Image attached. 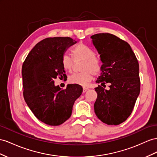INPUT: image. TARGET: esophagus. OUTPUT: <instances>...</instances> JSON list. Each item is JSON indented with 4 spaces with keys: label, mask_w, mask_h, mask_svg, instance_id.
Here are the masks:
<instances>
[{
    "label": "esophagus",
    "mask_w": 157,
    "mask_h": 157,
    "mask_svg": "<svg viewBox=\"0 0 157 157\" xmlns=\"http://www.w3.org/2000/svg\"><path fill=\"white\" fill-rule=\"evenodd\" d=\"M87 90H88V88L83 87V93H85V92H86Z\"/></svg>",
    "instance_id": "34e87169"
}]
</instances>
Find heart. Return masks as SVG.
Segmentation results:
<instances>
[{
  "label": "heart",
  "mask_w": 157,
  "mask_h": 157,
  "mask_svg": "<svg viewBox=\"0 0 157 157\" xmlns=\"http://www.w3.org/2000/svg\"><path fill=\"white\" fill-rule=\"evenodd\" d=\"M75 62L82 61L80 70L81 72L71 74L68 81L78 85L86 86L93 78L97 75L101 69V64L98 57L95 56L94 52L83 43H79L71 51ZM69 55L64 54L62 58V65L66 71H71L74 68V62Z\"/></svg>",
  "instance_id": "heart-1"
}]
</instances>
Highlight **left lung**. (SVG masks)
Masks as SVG:
<instances>
[{"instance_id":"8db88e82","label":"left lung","mask_w":157,"mask_h":157,"mask_svg":"<svg viewBox=\"0 0 157 157\" xmlns=\"http://www.w3.org/2000/svg\"><path fill=\"white\" fill-rule=\"evenodd\" d=\"M91 38L103 63L95 82L110 84L108 90L99 85L95 88V113L103 123L117 125L129 117L140 93L138 60L129 44L113 34H96Z\"/></svg>"}]
</instances>
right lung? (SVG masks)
Here are the masks:
<instances>
[{"label": "right lung", "instance_id": "obj_1", "mask_svg": "<svg viewBox=\"0 0 157 157\" xmlns=\"http://www.w3.org/2000/svg\"><path fill=\"white\" fill-rule=\"evenodd\" d=\"M76 42L70 37L45 38L36 44L23 63L24 98L36 117L51 126L70 117L74 102L83 91L78 84H68L65 90L54 85V79L66 78L62 56Z\"/></svg>", "mask_w": 157, "mask_h": 157}]
</instances>
